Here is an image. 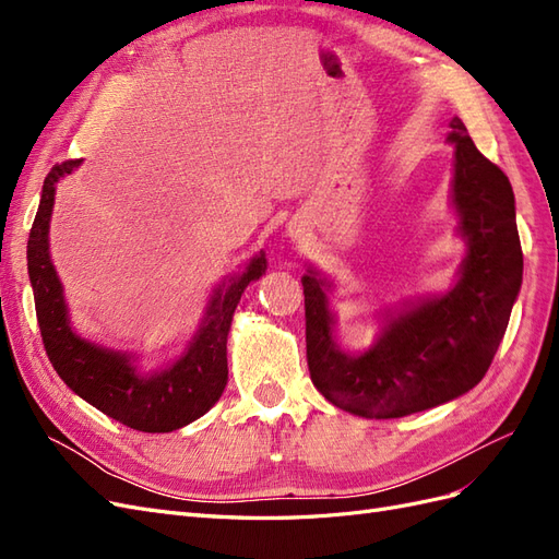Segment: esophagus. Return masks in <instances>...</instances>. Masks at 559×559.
<instances>
[{"label":"esophagus","mask_w":559,"mask_h":559,"mask_svg":"<svg viewBox=\"0 0 559 559\" xmlns=\"http://www.w3.org/2000/svg\"><path fill=\"white\" fill-rule=\"evenodd\" d=\"M294 235H298V230H294Z\"/></svg>","instance_id":"obj_1"}]
</instances>
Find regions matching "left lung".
I'll use <instances>...</instances> for the list:
<instances>
[{
  "instance_id": "8db88e82",
  "label": "left lung",
  "mask_w": 559,
  "mask_h": 559,
  "mask_svg": "<svg viewBox=\"0 0 559 559\" xmlns=\"http://www.w3.org/2000/svg\"><path fill=\"white\" fill-rule=\"evenodd\" d=\"M450 128L452 202L468 242L454 289L389 317L373 347L347 354L333 341L324 280L312 270L302 275L310 378L326 401L347 413L392 419L466 394L485 378L509 326L522 284L515 195L509 177L480 154L460 118Z\"/></svg>"
}]
</instances>
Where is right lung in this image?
Wrapping results in <instances>:
<instances>
[{"instance_id":"1","label":"right lung","mask_w":559,"mask_h":559,"mask_svg":"<svg viewBox=\"0 0 559 559\" xmlns=\"http://www.w3.org/2000/svg\"><path fill=\"white\" fill-rule=\"evenodd\" d=\"M79 163L76 158L50 167L27 240V273L35 292L44 349L74 394L121 425L146 433L181 429L205 415L224 394L228 382L226 341L233 312L245 286L265 273V253H259L240 277L218 286L205 324L175 364L154 376H142L126 354L97 347L72 331L62 286L48 257V222L53 212L56 181L70 175Z\"/></svg>"}]
</instances>
